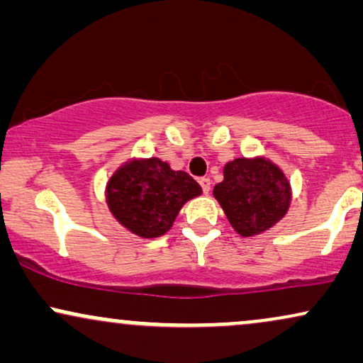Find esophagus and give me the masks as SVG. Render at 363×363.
<instances>
[{"instance_id": "1", "label": "esophagus", "mask_w": 363, "mask_h": 363, "mask_svg": "<svg viewBox=\"0 0 363 363\" xmlns=\"http://www.w3.org/2000/svg\"><path fill=\"white\" fill-rule=\"evenodd\" d=\"M199 186H201V189H203L204 194H209V191H211V181H209L208 177H201V179H199Z\"/></svg>"}]
</instances>
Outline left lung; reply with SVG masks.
Wrapping results in <instances>:
<instances>
[{
  "instance_id": "1",
  "label": "left lung",
  "mask_w": 363,
  "mask_h": 363,
  "mask_svg": "<svg viewBox=\"0 0 363 363\" xmlns=\"http://www.w3.org/2000/svg\"><path fill=\"white\" fill-rule=\"evenodd\" d=\"M290 196L283 172L264 159L226 164L224 181L214 187V197L241 236L259 235L277 224L286 214Z\"/></svg>"
}]
</instances>
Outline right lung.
I'll return each mask as SVG.
<instances>
[{
  "label": "right lung",
  "instance_id": "1",
  "mask_svg": "<svg viewBox=\"0 0 363 363\" xmlns=\"http://www.w3.org/2000/svg\"><path fill=\"white\" fill-rule=\"evenodd\" d=\"M199 194L201 186L189 174L172 171L155 157L118 169L107 186L112 214L142 238L169 231L182 204Z\"/></svg>",
  "mask_w": 363,
  "mask_h": 363
}]
</instances>
